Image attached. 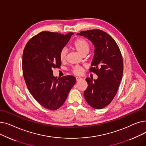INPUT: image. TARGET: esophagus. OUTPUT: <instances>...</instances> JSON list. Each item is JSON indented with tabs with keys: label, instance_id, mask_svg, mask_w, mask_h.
I'll return each instance as SVG.
<instances>
[{
	"label": "esophagus",
	"instance_id": "obj_1",
	"mask_svg": "<svg viewBox=\"0 0 146 146\" xmlns=\"http://www.w3.org/2000/svg\"><path fill=\"white\" fill-rule=\"evenodd\" d=\"M76 81H80V80H81L82 79L81 78H80V77H76Z\"/></svg>",
	"mask_w": 146,
	"mask_h": 146
}]
</instances>
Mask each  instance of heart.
<instances>
[{"mask_svg":"<svg viewBox=\"0 0 146 146\" xmlns=\"http://www.w3.org/2000/svg\"><path fill=\"white\" fill-rule=\"evenodd\" d=\"M72 47L77 50L82 55L85 56L88 54L90 50V44L85 39L82 38H78L73 41L71 44ZM67 56V50L66 48H63L61 50L59 57L61 61L64 62L66 61ZM83 69L81 67L79 66H76L73 67L72 72L75 74H80L82 73Z\"/></svg>","mask_w":146,"mask_h":146,"instance_id":"1","label":"heart"}]
</instances>
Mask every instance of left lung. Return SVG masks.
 I'll use <instances>...</instances> for the list:
<instances>
[{"mask_svg":"<svg viewBox=\"0 0 146 146\" xmlns=\"http://www.w3.org/2000/svg\"><path fill=\"white\" fill-rule=\"evenodd\" d=\"M78 35L88 38L95 46L90 72L96 80L86 78L88 88L84 92L87 103L96 110L108 105L117 94L123 74V60L116 42L100 29L83 31Z\"/></svg>","mask_w":146,"mask_h":146,"instance_id":"left-lung-1","label":"left lung"}]
</instances>
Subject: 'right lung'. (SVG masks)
<instances>
[{
	"instance_id": "1",
	"label": "right lung",
	"mask_w": 146,
	"mask_h": 146,
	"mask_svg": "<svg viewBox=\"0 0 146 146\" xmlns=\"http://www.w3.org/2000/svg\"><path fill=\"white\" fill-rule=\"evenodd\" d=\"M73 34L40 33L28 41L23 51L22 71L27 86L35 100L50 110H56L63 105L76 83L73 76L60 79L52 74V69L61 64V50Z\"/></svg>"
}]
</instances>
